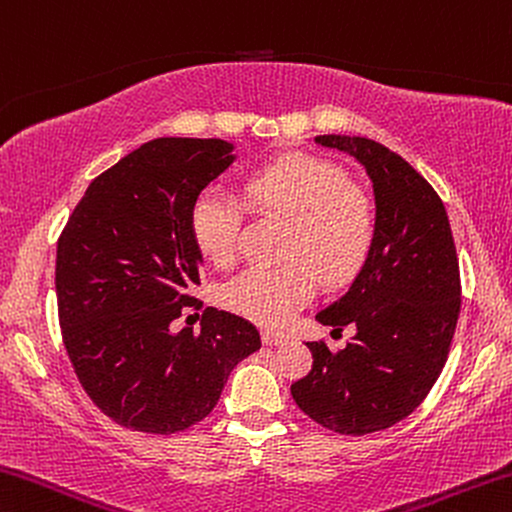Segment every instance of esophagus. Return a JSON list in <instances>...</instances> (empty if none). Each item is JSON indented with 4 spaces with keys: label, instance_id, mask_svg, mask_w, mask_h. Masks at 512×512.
<instances>
[{
    "label": "esophagus",
    "instance_id": "obj_1",
    "mask_svg": "<svg viewBox=\"0 0 512 512\" xmlns=\"http://www.w3.org/2000/svg\"><path fill=\"white\" fill-rule=\"evenodd\" d=\"M263 343H265V345H281V343H286V338H283L281 334L263 332Z\"/></svg>",
    "mask_w": 512,
    "mask_h": 512
}]
</instances>
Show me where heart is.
Wrapping results in <instances>:
<instances>
[{
    "instance_id": "heart-1",
    "label": "heart",
    "mask_w": 512,
    "mask_h": 512,
    "mask_svg": "<svg viewBox=\"0 0 512 512\" xmlns=\"http://www.w3.org/2000/svg\"><path fill=\"white\" fill-rule=\"evenodd\" d=\"M256 210L288 222L277 270L249 267L226 283L222 302L258 325L281 329L311 302L316 281L336 288L364 267L375 240L371 196L352 185L348 171L313 155H286L247 180ZM247 201L222 185L196 196L190 226L196 247L215 265L238 258Z\"/></svg>"
}]
</instances>
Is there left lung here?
<instances>
[{
  "label": "left lung",
  "instance_id": "1",
  "mask_svg": "<svg viewBox=\"0 0 512 512\" xmlns=\"http://www.w3.org/2000/svg\"><path fill=\"white\" fill-rule=\"evenodd\" d=\"M355 157L375 194V240L348 293L316 313L357 329L343 350L311 341V371L297 407L338 435H368L403 421L446 364L460 316V265L448 215L432 185L398 153L366 137L320 135Z\"/></svg>",
  "mask_w": 512,
  "mask_h": 512
}]
</instances>
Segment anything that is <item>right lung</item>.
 <instances>
[{"instance_id": "right-lung-1", "label": "right lung", "mask_w": 512, "mask_h": 512, "mask_svg": "<svg viewBox=\"0 0 512 512\" xmlns=\"http://www.w3.org/2000/svg\"><path fill=\"white\" fill-rule=\"evenodd\" d=\"M224 139L160 137L93 178L57 242L61 336L75 375L123 428L171 435L212 412L238 361L261 348L249 320L208 306L201 332L196 196L231 167Z\"/></svg>"}]
</instances>
